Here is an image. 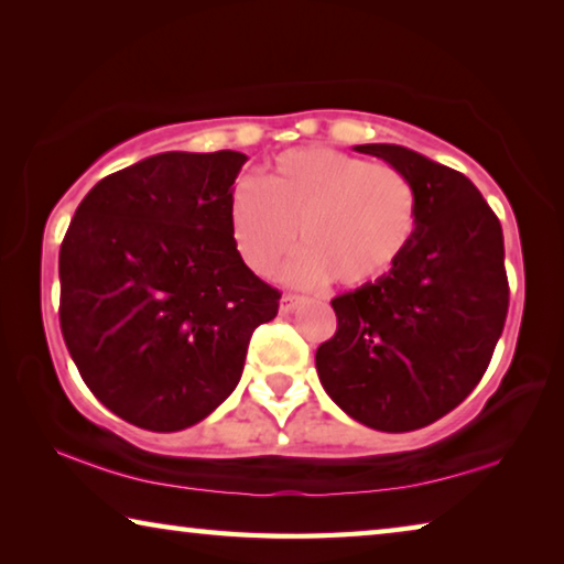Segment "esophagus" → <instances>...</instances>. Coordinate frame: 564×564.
Here are the masks:
<instances>
[{
	"label": "esophagus",
	"instance_id": "34e87169",
	"mask_svg": "<svg viewBox=\"0 0 564 564\" xmlns=\"http://www.w3.org/2000/svg\"><path fill=\"white\" fill-rule=\"evenodd\" d=\"M303 303L301 296H293V293H285V296L281 299V314H293L299 306Z\"/></svg>",
	"mask_w": 564,
	"mask_h": 564
}]
</instances>
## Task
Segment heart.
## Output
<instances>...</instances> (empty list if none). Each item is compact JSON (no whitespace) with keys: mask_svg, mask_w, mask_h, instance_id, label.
Masks as SVG:
<instances>
[{"mask_svg":"<svg viewBox=\"0 0 564 564\" xmlns=\"http://www.w3.org/2000/svg\"><path fill=\"white\" fill-rule=\"evenodd\" d=\"M228 226L243 263L258 275L279 268L299 243L306 250L289 279H334L361 289L406 256L419 228L414 183L397 167L330 148L289 150L263 181L243 177L228 200Z\"/></svg>","mask_w":564,"mask_h":564,"instance_id":"heart-1","label":"heart"}]
</instances>
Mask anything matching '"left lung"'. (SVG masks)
Instances as JSON below:
<instances>
[{
	"mask_svg": "<svg viewBox=\"0 0 564 564\" xmlns=\"http://www.w3.org/2000/svg\"><path fill=\"white\" fill-rule=\"evenodd\" d=\"M419 195L406 256L377 283L336 296V334L316 351L326 394L379 432H414L471 394L502 336L509 285L502 226L467 175L401 145H356Z\"/></svg>",
	"mask_w": 564,
	"mask_h": 564,
	"instance_id": "left-lung-1",
	"label": "left lung"
}]
</instances>
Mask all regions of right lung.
Instances as JSON below:
<instances>
[{
  "label": "right lung",
  "instance_id": "add662e5",
  "mask_svg": "<svg viewBox=\"0 0 564 564\" xmlns=\"http://www.w3.org/2000/svg\"><path fill=\"white\" fill-rule=\"evenodd\" d=\"M243 153H160L102 177L59 248V326L124 422L181 432L238 387L281 293L243 263L228 200Z\"/></svg>",
  "mask_w": 564,
  "mask_h": 564
}]
</instances>
